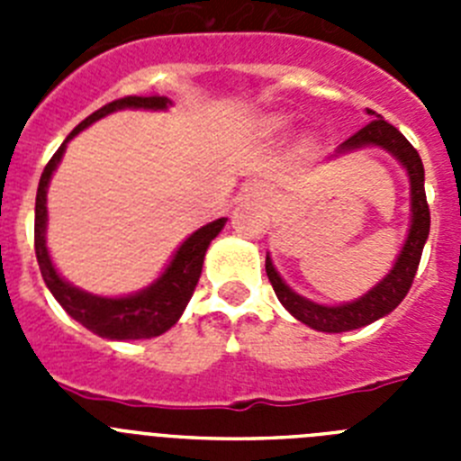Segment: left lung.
<instances>
[{
  "label": "left lung",
  "instance_id": "left-lung-1",
  "mask_svg": "<svg viewBox=\"0 0 461 461\" xmlns=\"http://www.w3.org/2000/svg\"><path fill=\"white\" fill-rule=\"evenodd\" d=\"M367 113L374 115V110H367ZM365 145H381L388 152H393L404 164V168L409 170L413 221H411V230L409 238H406L404 249L399 254L397 263L390 270V275L378 286H374L367 295L356 300V303L341 304V307H323V304L309 303V300L300 297L297 293H293L281 281V276L276 275L270 256L266 258L267 279H270L272 288H275L276 297H279V303L297 321H303L304 325H309L313 330H321V332H346V330L362 328V325L374 323L381 316L393 312L404 300L411 284H413L415 272H418V266H420L422 247H425L427 235H429V205H427L425 195V168H422V158L418 154V149L390 122L383 120L381 115H376V120L362 126L360 131L353 133L351 138H346L339 145V152L365 148Z\"/></svg>",
  "mask_w": 461,
  "mask_h": 461
}]
</instances>
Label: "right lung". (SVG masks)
<instances>
[{"label": "right lung", "instance_id": "add662e5", "mask_svg": "<svg viewBox=\"0 0 461 461\" xmlns=\"http://www.w3.org/2000/svg\"><path fill=\"white\" fill-rule=\"evenodd\" d=\"M170 101L166 96H124V99H115L99 108L96 113L80 122L67 140L62 142V148L52 154V158L43 168V175L39 180V191H36V217H34V249L36 260H39L41 275L46 286L55 295V300L67 309L68 316L92 330L94 335L105 337V339H149V337H158L168 328L177 323V319L185 312L186 303L194 295V288L201 279L203 258L210 247V242L219 235L228 219H217V221L207 223V226L198 228L185 244H182L177 254L173 256L170 266L166 272L154 281L152 286L145 291L136 293L129 297H99L92 293H85L80 288H73L71 284L57 275L55 266L50 263V256L46 249V189L50 182V175L55 173L59 158H62L67 142L73 136H78L85 126L96 122L99 117L108 115L113 110L120 108H166Z\"/></svg>", "mask_w": 461, "mask_h": 461}]
</instances>
